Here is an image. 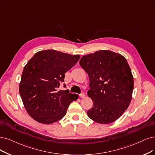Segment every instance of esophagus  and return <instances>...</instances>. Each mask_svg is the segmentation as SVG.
Wrapping results in <instances>:
<instances>
[{
  "mask_svg": "<svg viewBox=\"0 0 155 155\" xmlns=\"http://www.w3.org/2000/svg\"><path fill=\"white\" fill-rule=\"evenodd\" d=\"M79 96L81 97V98H84V97H85V94H84V92H82L81 94H80Z\"/></svg>",
  "mask_w": 155,
  "mask_h": 155,
  "instance_id": "1",
  "label": "esophagus"
}]
</instances>
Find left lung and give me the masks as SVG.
Instances as JSON below:
<instances>
[{"mask_svg":"<svg viewBox=\"0 0 155 155\" xmlns=\"http://www.w3.org/2000/svg\"><path fill=\"white\" fill-rule=\"evenodd\" d=\"M79 63L88 74L87 95L93 102L87 116L100 124L115 121L132 96L134 77L127 59L110 50H99L83 56Z\"/></svg>","mask_w":155,"mask_h":155,"instance_id":"8db88e82","label":"left lung"}]
</instances>
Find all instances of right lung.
I'll list each match as a JSON object with an SVG mask.
<instances>
[{"label":"right lung","mask_w":155,"mask_h":155,"mask_svg":"<svg viewBox=\"0 0 155 155\" xmlns=\"http://www.w3.org/2000/svg\"><path fill=\"white\" fill-rule=\"evenodd\" d=\"M80 57L47 50L38 51L28 61L21 74L19 91L27 112L36 121L51 124L59 121L71 103L78 99V94L57 89L64 81V73Z\"/></svg>","instance_id":"right-lung-1"}]
</instances>
